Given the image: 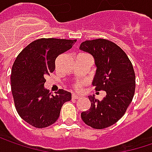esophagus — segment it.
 Returning a JSON list of instances; mask_svg holds the SVG:
<instances>
[{
  "mask_svg": "<svg viewBox=\"0 0 152 152\" xmlns=\"http://www.w3.org/2000/svg\"><path fill=\"white\" fill-rule=\"evenodd\" d=\"M71 97H72V99H76V100H77V99H80V98H81V96L76 95V94H73Z\"/></svg>",
  "mask_w": 152,
  "mask_h": 152,
  "instance_id": "esophagus-1",
  "label": "esophagus"
}]
</instances>
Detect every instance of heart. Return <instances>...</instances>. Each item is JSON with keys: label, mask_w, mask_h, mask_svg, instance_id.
<instances>
[{"label": "heart", "mask_w": 152, "mask_h": 152, "mask_svg": "<svg viewBox=\"0 0 152 152\" xmlns=\"http://www.w3.org/2000/svg\"><path fill=\"white\" fill-rule=\"evenodd\" d=\"M84 82L83 81H80V82H77V83H74V85H73V87L76 89V90H80L83 85H84Z\"/></svg>", "instance_id": "b5f03b06"}]
</instances>
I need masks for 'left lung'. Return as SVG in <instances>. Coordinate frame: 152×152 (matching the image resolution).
Instances as JSON below:
<instances>
[{
  "instance_id": "8db88e82",
  "label": "left lung",
  "mask_w": 152,
  "mask_h": 152,
  "mask_svg": "<svg viewBox=\"0 0 152 152\" xmlns=\"http://www.w3.org/2000/svg\"><path fill=\"white\" fill-rule=\"evenodd\" d=\"M80 49L95 59L96 71L92 84L96 91H106L101 101L89 96L91 106L82 112V119L94 129L110 127L124 115L134 96L136 76L132 63L122 48L106 39L85 41Z\"/></svg>"
}]
</instances>
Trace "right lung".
<instances>
[{"label":"right lung","instance_id":"add662e5","mask_svg":"<svg viewBox=\"0 0 152 152\" xmlns=\"http://www.w3.org/2000/svg\"><path fill=\"white\" fill-rule=\"evenodd\" d=\"M76 40L41 38L29 43L16 57L11 71V91L19 116L35 128L53 124L71 93L56 96L44 88L45 76L55 70L56 57L72 48Z\"/></svg>","mask_w":152,"mask_h":152}]
</instances>
